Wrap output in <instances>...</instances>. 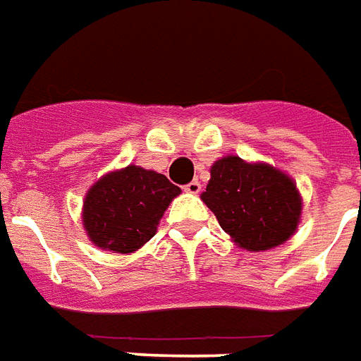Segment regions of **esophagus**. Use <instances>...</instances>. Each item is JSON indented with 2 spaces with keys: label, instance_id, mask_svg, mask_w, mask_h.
<instances>
[{
  "label": "esophagus",
  "instance_id": "obj_1",
  "mask_svg": "<svg viewBox=\"0 0 361 361\" xmlns=\"http://www.w3.org/2000/svg\"><path fill=\"white\" fill-rule=\"evenodd\" d=\"M183 189H185L187 192H191V195H197V192H200V183L199 181H191V183H187Z\"/></svg>",
  "mask_w": 361,
  "mask_h": 361
}]
</instances>
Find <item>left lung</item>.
<instances>
[{
  "label": "left lung",
  "mask_w": 361,
  "mask_h": 361,
  "mask_svg": "<svg viewBox=\"0 0 361 361\" xmlns=\"http://www.w3.org/2000/svg\"><path fill=\"white\" fill-rule=\"evenodd\" d=\"M200 199L236 246L247 252L284 244L301 219V195L290 176L236 155L212 164L210 181Z\"/></svg>",
  "instance_id": "8db88e82"
}]
</instances>
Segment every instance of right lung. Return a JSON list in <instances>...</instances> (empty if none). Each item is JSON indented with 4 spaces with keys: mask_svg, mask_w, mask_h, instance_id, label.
I'll return each instance as SVG.
<instances>
[{
    "mask_svg": "<svg viewBox=\"0 0 361 361\" xmlns=\"http://www.w3.org/2000/svg\"><path fill=\"white\" fill-rule=\"evenodd\" d=\"M180 187L155 170L128 164L90 187L82 202V227L90 242L114 254H132L151 240Z\"/></svg>",
    "mask_w": 361,
    "mask_h": 361,
    "instance_id": "1",
    "label": "right lung"
}]
</instances>
